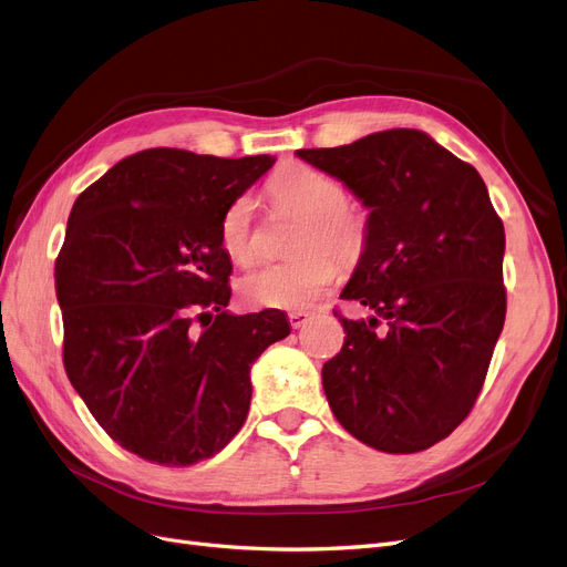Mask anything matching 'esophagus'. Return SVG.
Masks as SVG:
<instances>
[{
  "instance_id": "esophagus-1",
  "label": "esophagus",
  "mask_w": 567,
  "mask_h": 567,
  "mask_svg": "<svg viewBox=\"0 0 567 567\" xmlns=\"http://www.w3.org/2000/svg\"><path fill=\"white\" fill-rule=\"evenodd\" d=\"M289 324L295 327V329H301L303 324H308V320H310V312H306V310H291L289 312Z\"/></svg>"
}]
</instances>
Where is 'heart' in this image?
Segmentation results:
<instances>
[{
  "instance_id": "1",
  "label": "heart",
  "mask_w": 567,
  "mask_h": 567,
  "mask_svg": "<svg viewBox=\"0 0 567 567\" xmlns=\"http://www.w3.org/2000/svg\"><path fill=\"white\" fill-rule=\"evenodd\" d=\"M266 192L272 205L301 217L291 236V249L299 255L247 272L240 280V295L251 306L299 310L316 301L337 278L332 256L339 264L360 259L367 245V217L358 205L346 200V188L337 177L303 163L285 165L268 179ZM219 238L236 264L255 261V205L247 196L226 207Z\"/></svg>"
}]
</instances>
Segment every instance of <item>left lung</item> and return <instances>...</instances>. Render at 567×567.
I'll return each instance as SVG.
<instances>
[{
	"label": "left lung",
	"instance_id": "1",
	"mask_svg": "<svg viewBox=\"0 0 567 567\" xmlns=\"http://www.w3.org/2000/svg\"><path fill=\"white\" fill-rule=\"evenodd\" d=\"M297 156L369 209L367 245L341 297L371 316H339L346 341L322 367L327 402L375 451H425L465 421L486 381L507 312L505 226L476 167L423 131Z\"/></svg>",
	"mask_w": 567,
	"mask_h": 567
}]
</instances>
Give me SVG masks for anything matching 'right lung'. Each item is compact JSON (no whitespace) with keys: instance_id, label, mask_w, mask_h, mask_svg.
Listing matches in <instances>:
<instances>
[{"instance_id":"right-lung-1","label":"right lung","mask_w":567,"mask_h":567,"mask_svg":"<svg viewBox=\"0 0 567 567\" xmlns=\"http://www.w3.org/2000/svg\"><path fill=\"white\" fill-rule=\"evenodd\" d=\"M276 158L144 150L83 192L55 259L70 383L118 446L167 467L219 453L243 427L282 310L228 312L219 224Z\"/></svg>"}]
</instances>
